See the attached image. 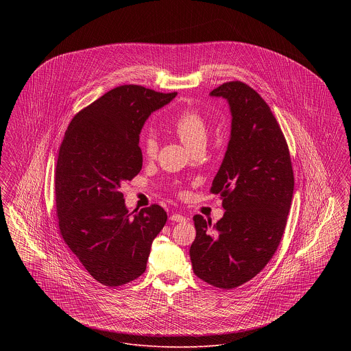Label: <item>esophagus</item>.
Returning a JSON list of instances; mask_svg holds the SVG:
<instances>
[{"label": "esophagus", "instance_id": "1", "mask_svg": "<svg viewBox=\"0 0 351 351\" xmlns=\"http://www.w3.org/2000/svg\"><path fill=\"white\" fill-rule=\"evenodd\" d=\"M169 219H171L172 222H183L186 218L182 216V215H179V213H173V215L169 217Z\"/></svg>", "mask_w": 351, "mask_h": 351}]
</instances>
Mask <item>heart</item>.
I'll return each instance as SVG.
<instances>
[{
    "label": "heart",
    "instance_id": "heart-1",
    "mask_svg": "<svg viewBox=\"0 0 351 351\" xmlns=\"http://www.w3.org/2000/svg\"><path fill=\"white\" fill-rule=\"evenodd\" d=\"M173 130L189 150L206 143V123L200 113L195 110H186L182 113L173 123ZM142 151L146 158H154L158 151L156 139L151 135L146 136L142 143Z\"/></svg>",
    "mask_w": 351,
    "mask_h": 351
}]
</instances>
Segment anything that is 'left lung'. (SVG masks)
<instances>
[{
	"label": "left lung",
	"mask_w": 351,
	"mask_h": 351,
	"mask_svg": "<svg viewBox=\"0 0 351 351\" xmlns=\"http://www.w3.org/2000/svg\"><path fill=\"white\" fill-rule=\"evenodd\" d=\"M210 96L228 101L232 113L230 139L210 188L225 213L215 225L193 217L189 255L200 279L232 289L256 276L275 254L295 183L285 138L265 100L241 82L222 84Z\"/></svg>",
	"instance_id": "left-lung-1"
}]
</instances>
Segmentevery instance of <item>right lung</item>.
<instances>
[{"label":"right lung","mask_w":351,"mask_h":351,"mask_svg":"<svg viewBox=\"0 0 351 351\" xmlns=\"http://www.w3.org/2000/svg\"><path fill=\"white\" fill-rule=\"evenodd\" d=\"M176 95L121 85L79 112L64 134L55 171L59 229L69 250L104 285L139 278L166 225L167 213L155 204L129 213L119 188L142 169L139 134L146 119Z\"/></svg>","instance_id":"obj_1"}]
</instances>
